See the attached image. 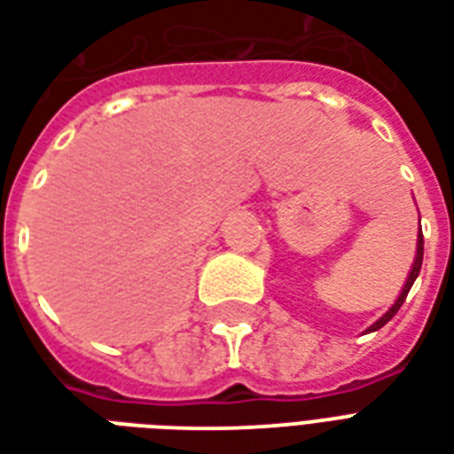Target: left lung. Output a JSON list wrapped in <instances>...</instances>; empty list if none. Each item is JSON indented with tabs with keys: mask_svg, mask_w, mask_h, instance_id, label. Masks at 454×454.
Wrapping results in <instances>:
<instances>
[{
	"mask_svg": "<svg viewBox=\"0 0 454 454\" xmlns=\"http://www.w3.org/2000/svg\"><path fill=\"white\" fill-rule=\"evenodd\" d=\"M421 260H424V237H421V231H419V237H417V258H414L412 272H410V277H407V282H405V286H403V291H400L398 301H395V303H393L391 308H388V310H386V315H381V317H379L377 322H374V325H372L370 329H367V332H377V329H381V326H384L386 322H391L393 315H395V312L400 310V305L405 303L407 294H410V289H412L414 279H417V277H419Z\"/></svg>",
	"mask_w": 454,
	"mask_h": 454,
	"instance_id": "8db88e82",
	"label": "left lung"
}]
</instances>
